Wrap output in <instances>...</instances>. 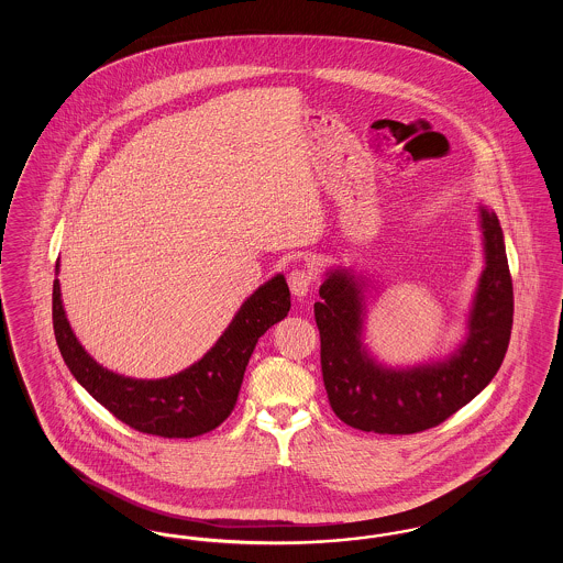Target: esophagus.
<instances>
[{"instance_id":"obj_1","label":"esophagus","mask_w":563,"mask_h":563,"mask_svg":"<svg viewBox=\"0 0 563 563\" xmlns=\"http://www.w3.org/2000/svg\"><path fill=\"white\" fill-rule=\"evenodd\" d=\"M287 280H289L291 294H294L297 299H303L306 295L310 294V287H312L314 276H312V272H308V269H294Z\"/></svg>"}]
</instances>
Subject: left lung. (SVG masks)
<instances>
[{"instance_id": "obj_1", "label": "left lung", "mask_w": 563, "mask_h": 563, "mask_svg": "<svg viewBox=\"0 0 563 563\" xmlns=\"http://www.w3.org/2000/svg\"><path fill=\"white\" fill-rule=\"evenodd\" d=\"M485 266L466 319V338L439 361L390 367L365 344L369 278L346 266L327 269L314 319L321 331L324 390L352 429L413 434L448 420L473 401L500 369L512 327V283L503 228L479 205Z\"/></svg>"}]
</instances>
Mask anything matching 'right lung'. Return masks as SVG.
Instances as JSON below:
<instances>
[{
	"label": "right lung",
	"mask_w": 563,
	"mask_h": 563,
	"mask_svg": "<svg viewBox=\"0 0 563 563\" xmlns=\"http://www.w3.org/2000/svg\"><path fill=\"white\" fill-rule=\"evenodd\" d=\"M289 308L287 280L276 274L242 301L228 329L200 361L168 377L136 379L109 372L84 350L67 321L58 278L53 285L54 338L69 372L118 420L164 439L205 434L232 413L257 340L283 321Z\"/></svg>",
	"instance_id": "add662e5"
}]
</instances>
